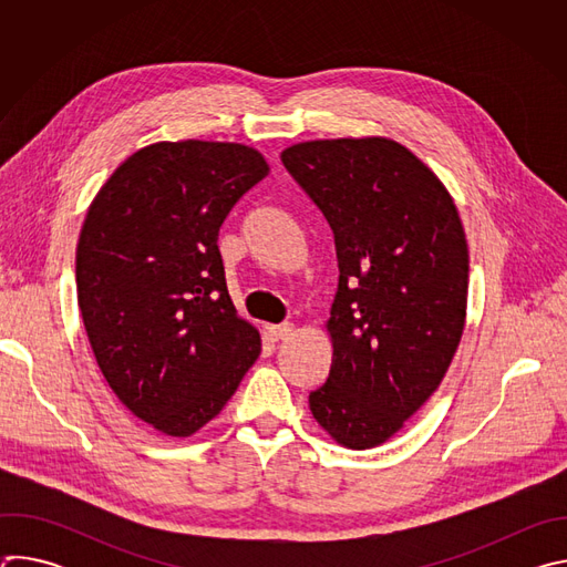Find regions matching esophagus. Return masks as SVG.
<instances>
[{
	"label": "esophagus",
	"mask_w": 567,
	"mask_h": 567,
	"mask_svg": "<svg viewBox=\"0 0 567 567\" xmlns=\"http://www.w3.org/2000/svg\"><path fill=\"white\" fill-rule=\"evenodd\" d=\"M265 330H267V334H269L274 341H285V339H289V337L293 334V326H291V322H282V326H267Z\"/></svg>",
	"instance_id": "obj_1"
}]
</instances>
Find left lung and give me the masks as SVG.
Listing matches in <instances>:
<instances>
[{"label":"left lung","instance_id":"8db88e82","mask_svg":"<svg viewBox=\"0 0 567 567\" xmlns=\"http://www.w3.org/2000/svg\"><path fill=\"white\" fill-rule=\"evenodd\" d=\"M289 175L334 230L339 291L328 381L309 411L337 444L388 442L440 388L462 341L468 245L440 177L385 136L285 147Z\"/></svg>","mask_w":567,"mask_h":567}]
</instances>
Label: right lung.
<instances>
[{
    "mask_svg": "<svg viewBox=\"0 0 567 567\" xmlns=\"http://www.w3.org/2000/svg\"><path fill=\"white\" fill-rule=\"evenodd\" d=\"M269 171L245 143L158 141L130 154L90 204L78 307L112 392L158 433L204 429L262 352L228 296L217 235Z\"/></svg>",
    "mask_w": 567,
    "mask_h": 567,
    "instance_id": "1",
    "label": "right lung"
}]
</instances>
